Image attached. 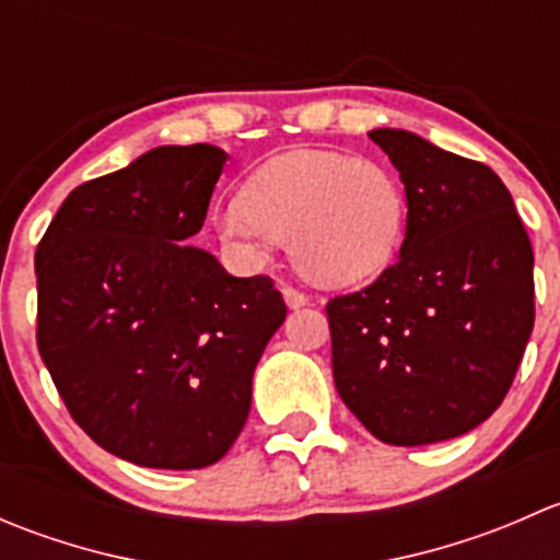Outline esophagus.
Listing matches in <instances>:
<instances>
[{
  "instance_id": "1",
  "label": "esophagus",
  "mask_w": 560,
  "mask_h": 560,
  "mask_svg": "<svg viewBox=\"0 0 560 560\" xmlns=\"http://www.w3.org/2000/svg\"><path fill=\"white\" fill-rule=\"evenodd\" d=\"M281 295H284L287 306H290V308H303L308 303L306 292H301V290H298V287H292V284L281 287Z\"/></svg>"
}]
</instances>
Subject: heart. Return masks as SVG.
I'll return each instance as SVG.
<instances>
[{"mask_svg": "<svg viewBox=\"0 0 560 560\" xmlns=\"http://www.w3.org/2000/svg\"><path fill=\"white\" fill-rule=\"evenodd\" d=\"M219 238L246 257L287 244L295 268L325 287L385 270L406 235V191L385 162L347 151H290L246 178L238 206L217 217Z\"/></svg>", "mask_w": 560, "mask_h": 560, "instance_id": "heart-1", "label": "heart"}]
</instances>
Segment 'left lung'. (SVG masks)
Returning a JSON list of instances; mask_svg holds the SVG:
<instances>
[{
    "label": "left lung",
    "mask_w": 560,
    "mask_h": 560,
    "mask_svg": "<svg viewBox=\"0 0 560 560\" xmlns=\"http://www.w3.org/2000/svg\"><path fill=\"white\" fill-rule=\"evenodd\" d=\"M406 189L398 259L325 306L343 404L395 447L471 431L510 393L534 330V252L510 189L482 162L374 129Z\"/></svg>",
    "instance_id": "obj_1"
}]
</instances>
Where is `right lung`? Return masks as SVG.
<instances>
[{
  "label": "right lung",
  "instance_id": "1",
  "mask_svg": "<svg viewBox=\"0 0 560 560\" xmlns=\"http://www.w3.org/2000/svg\"><path fill=\"white\" fill-rule=\"evenodd\" d=\"M224 162L208 143L151 149L72 189L35 252L39 358L72 420L138 466L202 468L233 447L287 316L268 276L186 246Z\"/></svg>",
  "mask_w": 560,
  "mask_h": 560
}]
</instances>
